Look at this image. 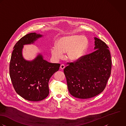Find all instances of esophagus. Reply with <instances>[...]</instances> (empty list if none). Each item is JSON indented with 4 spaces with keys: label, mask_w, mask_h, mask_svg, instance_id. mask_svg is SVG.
Masks as SVG:
<instances>
[{
    "label": "esophagus",
    "mask_w": 126,
    "mask_h": 126,
    "mask_svg": "<svg viewBox=\"0 0 126 126\" xmlns=\"http://www.w3.org/2000/svg\"><path fill=\"white\" fill-rule=\"evenodd\" d=\"M65 65H64V64H61V65H60V68H61V69H62V70H63V69L65 68Z\"/></svg>",
    "instance_id": "1"
}]
</instances>
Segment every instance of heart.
Here are the masks:
<instances>
[{
  "mask_svg": "<svg viewBox=\"0 0 126 126\" xmlns=\"http://www.w3.org/2000/svg\"><path fill=\"white\" fill-rule=\"evenodd\" d=\"M88 45L86 37L79 34L62 36L56 42V46L51 48L52 56L57 59L63 57V53L67 52V57L72 61H77L84 55Z\"/></svg>",
  "mask_w": 126,
  "mask_h": 126,
  "instance_id": "b5f03b06",
  "label": "heart"
}]
</instances>
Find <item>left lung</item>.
Segmentation results:
<instances>
[{"mask_svg":"<svg viewBox=\"0 0 126 126\" xmlns=\"http://www.w3.org/2000/svg\"><path fill=\"white\" fill-rule=\"evenodd\" d=\"M94 51L80 59L67 62L64 69L70 94L80 99L94 97L105 89L111 69L109 47L102 40L94 38Z\"/></svg>","mask_w":126,"mask_h":126,"instance_id":"1","label":"left lung"}]
</instances>
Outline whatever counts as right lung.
Returning <instances> with one entry per match:
<instances>
[{
    "label": "right lung",
    "mask_w": 126,
    "mask_h": 126,
    "mask_svg": "<svg viewBox=\"0 0 126 126\" xmlns=\"http://www.w3.org/2000/svg\"><path fill=\"white\" fill-rule=\"evenodd\" d=\"M41 36L32 32L21 38L15 44L11 57L9 73L13 86L18 95L28 101L42 100L48 96L49 80L60 66L43 60L41 54L32 61L23 58V45L32 43Z\"/></svg>",
    "instance_id": "right-lung-1"
}]
</instances>
